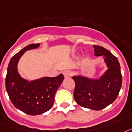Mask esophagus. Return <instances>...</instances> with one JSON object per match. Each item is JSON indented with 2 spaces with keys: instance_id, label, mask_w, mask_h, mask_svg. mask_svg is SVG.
I'll use <instances>...</instances> for the list:
<instances>
[{
  "instance_id": "obj_1",
  "label": "esophagus",
  "mask_w": 132,
  "mask_h": 132,
  "mask_svg": "<svg viewBox=\"0 0 132 132\" xmlns=\"http://www.w3.org/2000/svg\"><path fill=\"white\" fill-rule=\"evenodd\" d=\"M63 75H64V77L65 78H69L71 76L72 73L69 70H66V71H63Z\"/></svg>"
}]
</instances>
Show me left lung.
<instances>
[{
  "mask_svg": "<svg viewBox=\"0 0 132 132\" xmlns=\"http://www.w3.org/2000/svg\"><path fill=\"white\" fill-rule=\"evenodd\" d=\"M94 47L96 56H104L108 71L98 80L73 76V97L82 108L101 110L112 104L118 97L122 86V74L119 62L114 54L101 46L94 45Z\"/></svg>",
  "mask_w": 132,
  "mask_h": 132,
  "instance_id": "8db88e82",
  "label": "left lung"
}]
</instances>
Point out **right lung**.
Segmentation results:
<instances>
[{
	"mask_svg": "<svg viewBox=\"0 0 132 132\" xmlns=\"http://www.w3.org/2000/svg\"><path fill=\"white\" fill-rule=\"evenodd\" d=\"M39 43L30 44L10 60L5 78L6 90L14 107L29 115H39L52 108L54 96L64 76L44 77L29 82L20 77L17 70L18 60L25 51L35 49Z\"/></svg>",
	"mask_w": 132,
	"mask_h": 132,
	"instance_id": "obj_1",
	"label": "right lung"
}]
</instances>
